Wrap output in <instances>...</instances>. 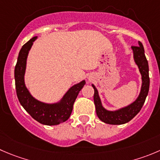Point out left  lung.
<instances>
[{
  "label": "left lung",
  "instance_id": "obj_1",
  "mask_svg": "<svg viewBox=\"0 0 160 160\" xmlns=\"http://www.w3.org/2000/svg\"><path fill=\"white\" fill-rule=\"evenodd\" d=\"M139 46H132L134 58L136 64L139 68L142 78V85L140 94L134 102L125 108L117 111H108L102 105L98 92L95 87L94 88V102L95 105L96 113L102 122L108 124L120 125L131 121V119L140 112L145 102L148 90H149V76H148V64L145 55V50L142 43L138 41Z\"/></svg>",
  "mask_w": 160,
  "mask_h": 160
}]
</instances>
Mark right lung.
Here are the masks:
<instances>
[{"label": "right lung", "instance_id": "obj_1", "mask_svg": "<svg viewBox=\"0 0 160 160\" xmlns=\"http://www.w3.org/2000/svg\"><path fill=\"white\" fill-rule=\"evenodd\" d=\"M37 37H32L22 46L18 54L15 67V80L16 94L22 106L39 123L48 126L58 125L66 121L70 116L76 98L85 84V80L72 86L66 92L61 102L55 104H46L36 100L25 86L24 75L28 53Z\"/></svg>", "mask_w": 160, "mask_h": 160}]
</instances>
